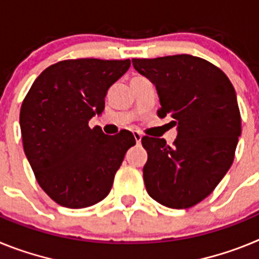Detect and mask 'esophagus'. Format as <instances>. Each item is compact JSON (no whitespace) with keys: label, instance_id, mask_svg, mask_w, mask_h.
I'll use <instances>...</instances> for the list:
<instances>
[{"label":"esophagus","instance_id":"34e87169","mask_svg":"<svg viewBox=\"0 0 259 259\" xmlns=\"http://www.w3.org/2000/svg\"><path fill=\"white\" fill-rule=\"evenodd\" d=\"M134 136H135V140H136V143L140 144L141 139H143V135H141L139 131H134Z\"/></svg>","mask_w":259,"mask_h":259}]
</instances>
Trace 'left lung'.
I'll use <instances>...</instances> for the list:
<instances>
[{
  "label": "left lung",
  "mask_w": 259,
  "mask_h": 259,
  "mask_svg": "<svg viewBox=\"0 0 259 259\" xmlns=\"http://www.w3.org/2000/svg\"><path fill=\"white\" fill-rule=\"evenodd\" d=\"M135 70L157 88L158 116L178 125L172 145L144 136L146 192L161 205L188 209L206 198L230 170L241 116L235 88L210 62L189 54L132 59Z\"/></svg>",
  "instance_id": "1"
}]
</instances>
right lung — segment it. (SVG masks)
<instances>
[{"label": "right lung", "mask_w": 259, "mask_h": 259, "mask_svg": "<svg viewBox=\"0 0 259 259\" xmlns=\"http://www.w3.org/2000/svg\"><path fill=\"white\" fill-rule=\"evenodd\" d=\"M130 66V59L61 61L38 75L23 100L24 153L42 191L61 206L81 209L104 200L125 152L136 144L130 131L107 136L88 125Z\"/></svg>", "instance_id": "obj_1"}]
</instances>
